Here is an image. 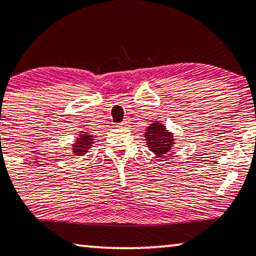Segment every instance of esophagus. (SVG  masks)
<instances>
[{
	"instance_id": "obj_1",
	"label": "esophagus",
	"mask_w": 256,
	"mask_h": 256,
	"mask_svg": "<svg viewBox=\"0 0 256 256\" xmlns=\"http://www.w3.org/2000/svg\"><path fill=\"white\" fill-rule=\"evenodd\" d=\"M130 123H131V122H130V120L128 118H125L123 122H122V125H123V126H128Z\"/></svg>"
}]
</instances>
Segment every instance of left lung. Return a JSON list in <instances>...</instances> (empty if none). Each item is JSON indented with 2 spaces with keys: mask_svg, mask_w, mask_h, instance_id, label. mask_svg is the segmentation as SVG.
<instances>
[{
  "mask_svg": "<svg viewBox=\"0 0 256 256\" xmlns=\"http://www.w3.org/2000/svg\"><path fill=\"white\" fill-rule=\"evenodd\" d=\"M144 136L148 149L158 158L165 157L178 144L174 133L168 131L166 125L160 120H152Z\"/></svg>",
  "mask_w": 256,
  "mask_h": 256,
  "instance_id": "left-lung-1",
  "label": "left lung"
}]
</instances>
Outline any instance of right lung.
I'll list each match as a JSON object with an SVG mask.
<instances>
[{
  "label": "right lung",
  "mask_w": 256,
  "mask_h": 256,
  "mask_svg": "<svg viewBox=\"0 0 256 256\" xmlns=\"http://www.w3.org/2000/svg\"><path fill=\"white\" fill-rule=\"evenodd\" d=\"M93 144H94V136L86 130H82L72 144V154L74 156H84L92 148Z\"/></svg>",
  "instance_id": "right-lung-1"
}]
</instances>
